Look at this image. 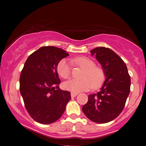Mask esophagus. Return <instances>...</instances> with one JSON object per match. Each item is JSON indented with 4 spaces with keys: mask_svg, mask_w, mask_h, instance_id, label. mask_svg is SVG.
<instances>
[{
    "mask_svg": "<svg viewBox=\"0 0 146 146\" xmlns=\"http://www.w3.org/2000/svg\"><path fill=\"white\" fill-rule=\"evenodd\" d=\"M77 95H78L77 93H74V92H72V93H71V97H72V98L76 97Z\"/></svg>",
    "mask_w": 146,
    "mask_h": 146,
    "instance_id": "obj_1",
    "label": "esophagus"
}]
</instances>
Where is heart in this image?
Listing matches in <instances>:
<instances>
[{"instance_id":"obj_1","label":"heart","mask_w":146,"mask_h":146,"mask_svg":"<svg viewBox=\"0 0 146 146\" xmlns=\"http://www.w3.org/2000/svg\"><path fill=\"white\" fill-rule=\"evenodd\" d=\"M71 62L84 70L82 75V80H70L63 83L66 90L74 93L88 91L92 88H98L104 80V73L101 68L96 66L92 60L88 57H78L71 60ZM58 75L62 78H68L70 76L71 68L69 62L62 59L59 62L56 67Z\"/></svg>"}]
</instances>
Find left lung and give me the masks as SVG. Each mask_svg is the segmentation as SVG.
<instances>
[{"label": "left lung", "instance_id": "1", "mask_svg": "<svg viewBox=\"0 0 146 146\" xmlns=\"http://www.w3.org/2000/svg\"><path fill=\"white\" fill-rule=\"evenodd\" d=\"M90 53L101 64L106 80L100 92L88 96L82 110L91 121L104 123L122 111L130 91V76L124 62L111 49L97 47Z\"/></svg>", "mask_w": 146, "mask_h": 146}]
</instances>
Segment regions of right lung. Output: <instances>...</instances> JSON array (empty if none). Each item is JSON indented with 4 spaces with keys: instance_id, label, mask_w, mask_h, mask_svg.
Returning a JSON list of instances; mask_svg holds the SVG:
<instances>
[{
    "instance_id": "obj_1",
    "label": "right lung",
    "mask_w": 146,
    "mask_h": 146,
    "mask_svg": "<svg viewBox=\"0 0 146 146\" xmlns=\"http://www.w3.org/2000/svg\"><path fill=\"white\" fill-rule=\"evenodd\" d=\"M60 48L43 46L31 54L20 77V92L32 118L42 124L58 120L70 100L68 91L60 89L58 64L68 56Z\"/></svg>"
}]
</instances>
